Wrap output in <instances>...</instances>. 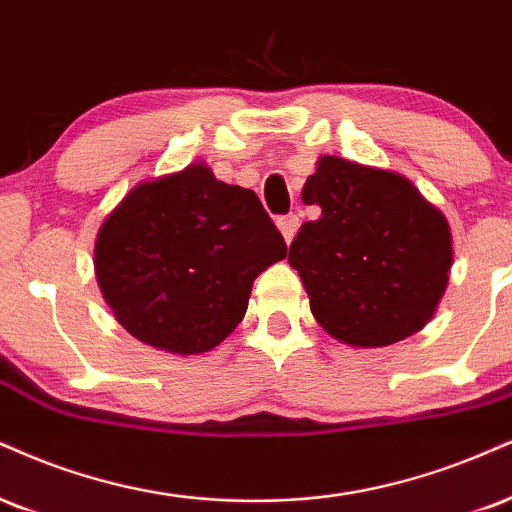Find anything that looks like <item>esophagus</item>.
Segmentation results:
<instances>
[{"mask_svg":"<svg viewBox=\"0 0 512 512\" xmlns=\"http://www.w3.org/2000/svg\"><path fill=\"white\" fill-rule=\"evenodd\" d=\"M276 224H279V229L283 233V238H286V243H291L295 238V233L300 229V217L298 214H286V217H279L276 219Z\"/></svg>","mask_w":512,"mask_h":512,"instance_id":"esophagus-1","label":"esophagus"}]
</instances>
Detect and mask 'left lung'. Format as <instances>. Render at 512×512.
Wrapping results in <instances>:
<instances>
[{
	"label": "left lung",
	"mask_w": 512,
	"mask_h": 512,
	"mask_svg": "<svg viewBox=\"0 0 512 512\" xmlns=\"http://www.w3.org/2000/svg\"><path fill=\"white\" fill-rule=\"evenodd\" d=\"M303 202L322 214L300 226L288 262L326 334L381 348L420 331L453 264L439 209L408 178L329 155L307 178Z\"/></svg>",
	"instance_id": "8db88e82"
}]
</instances>
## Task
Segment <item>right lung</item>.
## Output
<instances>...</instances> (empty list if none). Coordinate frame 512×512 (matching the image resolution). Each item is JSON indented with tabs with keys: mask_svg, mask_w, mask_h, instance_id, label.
Masks as SVG:
<instances>
[{
	"mask_svg": "<svg viewBox=\"0 0 512 512\" xmlns=\"http://www.w3.org/2000/svg\"><path fill=\"white\" fill-rule=\"evenodd\" d=\"M286 250L260 197L193 164L123 197L97 233L95 272L128 334L197 355L236 329L252 281Z\"/></svg>",
	"mask_w": 512,
	"mask_h": 512,
	"instance_id": "right-lung-1",
	"label": "right lung"
}]
</instances>
